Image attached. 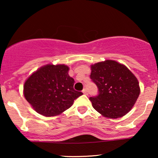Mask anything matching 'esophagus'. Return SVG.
<instances>
[{
    "label": "esophagus",
    "mask_w": 158,
    "mask_h": 158,
    "mask_svg": "<svg viewBox=\"0 0 158 158\" xmlns=\"http://www.w3.org/2000/svg\"><path fill=\"white\" fill-rule=\"evenodd\" d=\"M82 93L84 94H85V95H87V94H88V92H87V90L85 89H83V90H82Z\"/></svg>",
    "instance_id": "34e87169"
}]
</instances>
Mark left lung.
Here are the masks:
<instances>
[{
  "label": "left lung",
  "mask_w": 158,
  "mask_h": 158,
  "mask_svg": "<svg viewBox=\"0 0 158 158\" xmlns=\"http://www.w3.org/2000/svg\"><path fill=\"white\" fill-rule=\"evenodd\" d=\"M90 79L99 94L90 97L92 106L103 117L117 119L126 115L139 95V81L126 65L106 60L90 65Z\"/></svg>",
  "instance_id": "left-lung-1"
}]
</instances>
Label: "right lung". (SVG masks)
<instances>
[{
    "label": "right lung",
    "instance_id": "obj_1",
    "mask_svg": "<svg viewBox=\"0 0 158 158\" xmlns=\"http://www.w3.org/2000/svg\"><path fill=\"white\" fill-rule=\"evenodd\" d=\"M69 67L48 64L32 73L24 82L23 95L37 113L45 117L61 114L82 95L73 89Z\"/></svg>",
    "mask_w": 158,
    "mask_h": 158
}]
</instances>
